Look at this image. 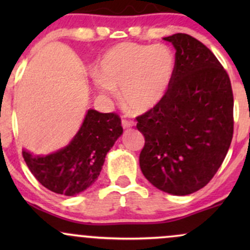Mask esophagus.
<instances>
[{"mask_svg":"<svg viewBox=\"0 0 250 250\" xmlns=\"http://www.w3.org/2000/svg\"><path fill=\"white\" fill-rule=\"evenodd\" d=\"M134 125H135V122H133V121H129V120H125V119L122 120V127L125 129L131 128V127H134Z\"/></svg>","mask_w":250,"mask_h":250,"instance_id":"esophagus-1","label":"esophagus"}]
</instances>
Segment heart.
<instances>
[{
    "instance_id": "1",
    "label": "heart",
    "mask_w": 250,
    "mask_h": 250,
    "mask_svg": "<svg viewBox=\"0 0 250 250\" xmlns=\"http://www.w3.org/2000/svg\"><path fill=\"white\" fill-rule=\"evenodd\" d=\"M94 87L103 96L122 100L135 113H147L167 95L175 74V56L167 45L120 43L101 57Z\"/></svg>"
}]
</instances>
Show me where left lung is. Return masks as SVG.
<instances>
[{
  "label": "left lung",
  "mask_w": 250,
  "mask_h": 250,
  "mask_svg": "<svg viewBox=\"0 0 250 250\" xmlns=\"http://www.w3.org/2000/svg\"><path fill=\"white\" fill-rule=\"evenodd\" d=\"M163 40L175 50V74L160 104L137 116L145 136L140 167L154 187L185 196L203 188L225 160L233 139L234 99L219 60L187 34Z\"/></svg>",
  "instance_id": "8db88e82"
}]
</instances>
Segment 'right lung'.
I'll return each instance as SVG.
<instances>
[{
  "label": "right lung",
  "mask_w": 250,
  "mask_h": 250,
  "mask_svg": "<svg viewBox=\"0 0 250 250\" xmlns=\"http://www.w3.org/2000/svg\"><path fill=\"white\" fill-rule=\"evenodd\" d=\"M122 133L119 115L89 109L79 131L65 147L48 155H34L23 149L22 155L43 187L75 196L97 180L107 153Z\"/></svg>",
  "instance_id": "add662e5"
}]
</instances>
